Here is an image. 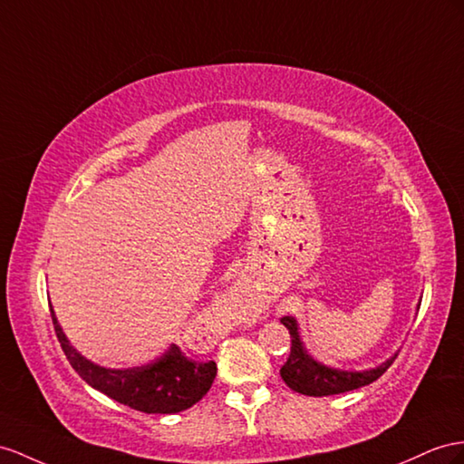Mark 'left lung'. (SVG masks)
Listing matches in <instances>:
<instances>
[{
  "label": "left lung",
  "mask_w": 464,
  "mask_h": 464,
  "mask_svg": "<svg viewBox=\"0 0 464 464\" xmlns=\"http://www.w3.org/2000/svg\"><path fill=\"white\" fill-rule=\"evenodd\" d=\"M280 322L286 325L292 337L290 356L280 368V376L294 392H300L304 396H315V398L334 396V394H343V392L362 388L366 384H372L374 380H378L388 371L390 364L394 362V359L398 356L394 354L386 362H382L376 368H368V371H362V372L339 371V368H331L317 362L310 354H307L298 331V322H295L292 315L282 317Z\"/></svg>",
  "instance_id": "1"
}]
</instances>
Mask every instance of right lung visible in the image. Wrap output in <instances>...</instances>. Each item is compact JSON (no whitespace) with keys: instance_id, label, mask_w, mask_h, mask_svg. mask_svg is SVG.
Masks as SVG:
<instances>
[{"instance_id":"1","label":"right lung","mask_w":464,"mask_h":464,"mask_svg":"<svg viewBox=\"0 0 464 464\" xmlns=\"http://www.w3.org/2000/svg\"><path fill=\"white\" fill-rule=\"evenodd\" d=\"M53 325L68 362L102 394L142 413H178L192 408L208 394L218 374L213 361L188 359L180 347L170 345L157 361L133 368H105L82 356L66 339L51 305Z\"/></svg>"}]
</instances>
